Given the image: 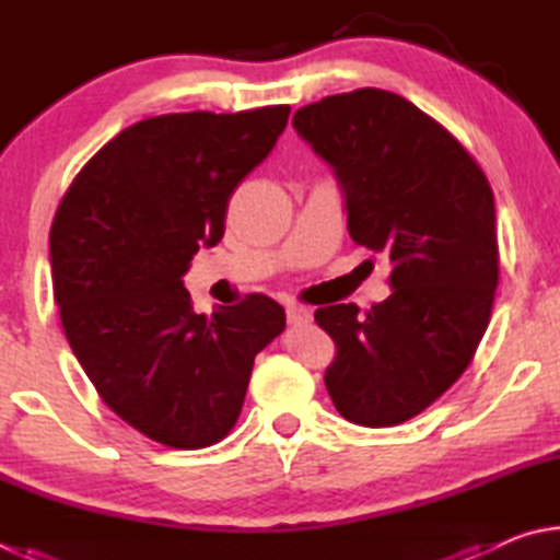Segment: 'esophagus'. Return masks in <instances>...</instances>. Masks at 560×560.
<instances>
[{"instance_id": "1", "label": "esophagus", "mask_w": 560, "mask_h": 560, "mask_svg": "<svg viewBox=\"0 0 560 560\" xmlns=\"http://www.w3.org/2000/svg\"><path fill=\"white\" fill-rule=\"evenodd\" d=\"M287 318H289V324H293V326H303V324H311V318H314V311H311L308 306H301V303H289Z\"/></svg>"}]
</instances>
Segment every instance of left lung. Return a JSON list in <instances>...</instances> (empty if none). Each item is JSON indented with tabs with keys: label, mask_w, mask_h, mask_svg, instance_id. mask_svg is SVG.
<instances>
[{
	"label": "left lung",
	"mask_w": 560,
	"mask_h": 560,
	"mask_svg": "<svg viewBox=\"0 0 560 560\" xmlns=\"http://www.w3.org/2000/svg\"><path fill=\"white\" fill-rule=\"evenodd\" d=\"M293 128L334 167L350 240L390 259L393 293L316 308L334 338L326 390L346 420L393 428L467 371L499 283L494 192L457 138L415 103L381 89L326 96Z\"/></svg>",
	"instance_id": "8db88e82"
}]
</instances>
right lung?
Returning a JSON list of instances; mask_svg holds the SVG:
<instances>
[{
  "mask_svg": "<svg viewBox=\"0 0 560 560\" xmlns=\"http://www.w3.org/2000/svg\"><path fill=\"white\" fill-rule=\"evenodd\" d=\"M289 106L167 113L120 130L73 177L49 246L54 299L83 373L153 442L202 450L240 420L254 358L287 326L264 293L195 314L183 277L224 234L236 185Z\"/></svg>",
  "mask_w": 560,
  "mask_h": 560,
  "instance_id": "1",
  "label": "right lung"
}]
</instances>
